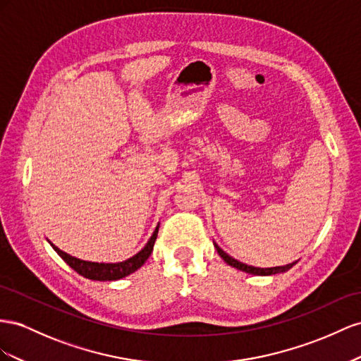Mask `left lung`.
Masks as SVG:
<instances>
[{
    "label": "left lung",
    "instance_id": "1",
    "mask_svg": "<svg viewBox=\"0 0 361 361\" xmlns=\"http://www.w3.org/2000/svg\"><path fill=\"white\" fill-rule=\"evenodd\" d=\"M214 248H216V251H218V254L222 257L226 264H230V266L235 267V269L243 271L246 274H252V275H275V274H280V272H286V271H289L290 267L296 263V262H293V263H289L286 266H275V267H254V266H248V264L234 260L233 257H230L228 254L224 252L216 243H214Z\"/></svg>",
    "mask_w": 361,
    "mask_h": 361
}]
</instances>
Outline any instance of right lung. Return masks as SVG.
Listing matches in <instances>:
<instances>
[{
  "label": "right lung",
  "mask_w": 361,
  "mask_h": 361,
  "mask_svg": "<svg viewBox=\"0 0 361 361\" xmlns=\"http://www.w3.org/2000/svg\"><path fill=\"white\" fill-rule=\"evenodd\" d=\"M157 233H159V226L156 228V231L152 233L151 239L145 245V248L139 251L136 255H133L131 259H128L126 262H119V263H95V262L80 260V259H77V257H72L61 250H59L57 246L51 242L49 243L54 248V251L77 274L83 275L85 278H89V280H95V281H115V280H121V278L137 271L139 267L148 260V257L151 255L152 248H154V242H156V239H157Z\"/></svg>",
  "instance_id": "right-lung-1"
}]
</instances>
